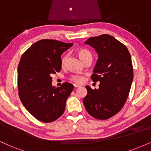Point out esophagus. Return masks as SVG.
<instances>
[{
	"label": "esophagus",
	"instance_id": "obj_1",
	"mask_svg": "<svg viewBox=\"0 0 151 151\" xmlns=\"http://www.w3.org/2000/svg\"><path fill=\"white\" fill-rule=\"evenodd\" d=\"M74 88H79V87L81 86L79 85V84H77V83H74Z\"/></svg>",
	"mask_w": 151,
	"mask_h": 151
}]
</instances>
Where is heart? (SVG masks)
Returning a JSON list of instances; mask_svg holds the SVG:
<instances>
[{
  "label": "heart",
  "instance_id": "heart-1",
  "mask_svg": "<svg viewBox=\"0 0 151 151\" xmlns=\"http://www.w3.org/2000/svg\"><path fill=\"white\" fill-rule=\"evenodd\" d=\"M77 54L79 55V58L81 59L82 61L84 62L86 60H87L88 58H92V53H91V51L88 50L86 49H83V48H80L78 49L77 51ZM67 60V56H65L64 57H63L62 60H61V65L62 67H64L65 65ZM70 80L72 81L75 82V83H83V81H84V78L83 77H82L81 75H78V74H74L72 75L71 77H70Z\"/></svg>",
  "mask_w": 151,
  "mask_h": 151
}]
</instances>
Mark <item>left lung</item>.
Instances as JSON below:
<instances>
[{
  "mask_svg": "<svg viewBox=\"0 0 151 151\" xmlns=\"http://www.w3.org/2000/svg\"><path fill=\"white\" fill-rule=\"evenodd\" d=\"M85 44L98 53L91 79L100 84L98 89L86 86L83 104L93 117L109 119L121 110L128 98L133 80L130 53L126 46L108 34L90 37Z\"/></svg>",
  "mask_w": 151,
  "mask_h": 151,
  "instance_id": "obj_1",
  "label": "left lung"
}]
</instances>
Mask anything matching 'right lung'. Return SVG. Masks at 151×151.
Returning <instances> with one entry per match:
<instances>
[{"instance_id": "right-lung-1", "label": "right lung", "mask_w": 151, "mask_h": 151, "mask_svg": "<svg viewBox=\"0 0 151 151\" xmlns=\"http://www.w3.org/2000/svg\"><path fill=\"white\" fill-rule=\"evenodd\" d=\"M73 45L56 40L36 42L23 53L18 66L19 96L23 105L38 121L51 123L64 113L74 86L65 82L51 86V75L60 71L62 53Z\"/></svg>"}]
</instances>
